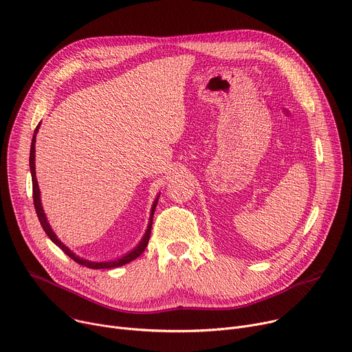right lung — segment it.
<instances>
[{"instance_id":"add662e5","label":"right lung","mask_w":352,"mask_h":352,"mask_svg":"<svg viewBox=\"0 0 352 352\" xmlns=\"http://www.w3.org/2000/svg\"><path fill=\"white\" fill-rule=\"evenodd\" d=\"M39 129V125L36 126L35 129V133H34V138H32V144H31V153H30V168H31V175H32V192H34V206H35V210H36V214H38V219L41 221V226L43 228V231L47 234V236L50 238L52 242H55V244L67 255L70 256L74 262L83 265V266H87L90 269H110V267H118V266H122L133 259H137L144 251L145 248L148 247V241H149V236H151V228H152V220H153V212H155V208H156V204H157V199L159 196L156 197L153 206H152V210H151V219H149V224H148V228H146V232L144 235V238L141 239L140 244L135 247L131 252L125 254L124 256L118 258V259H114V261H107V262H91V261H87V259H83L77 256L76 254H73L63 242L60 239H58L56 234L52 231L47 220H46V215L43 212V208H42V204H41V192H39V186H38V180H36V175H35V140H36V132Z\"/></svg>"}]
</instances>
